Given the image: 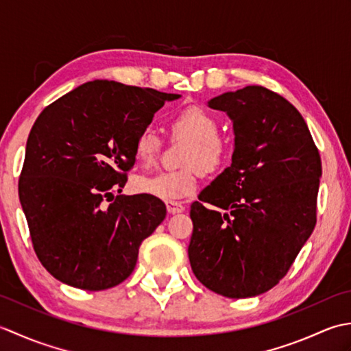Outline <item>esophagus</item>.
<instances>
[{"label":"esophagus","instance_id":"1","mask_svg":"<svg viewBox=\"0 0 351 351\" xmlns=\"http://www.w3.org/2000/svg\"><path fill=\"white\" fill-rule=\"evenodd\" d=\"M166 206H167L169 214H180V213H184L185 210V208L178 202H166Z\"/></svg>","mask_w":351,"mask_h":351}]
</instances>
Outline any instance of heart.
I'll list each match as a JSON object with an SVG mask.
<instances>
[{
  "label": "heart",
  "instance_id": "heart-1",
  "mask_svg": "<svg viewBox=\"0 0 351 351\" xmlns=\"http://www.w3.org/2000/svg\"><path fill=\"white\" fill-rule=\"evenodd\" d=\"M170 128L178 136L191 138L184 158V164L189 167L140 176L134 182V189L140 195L178 202L196 191L199 167L204 171H214L221 166L226 158V146L217 137V119L200 107L181 110L170 119ZM160 147V137L154 131H141L134 141V155L141 166H151L158 156Z\"/></svg>",
  "mask_w": 351,
  "mask_h": 351
}]
</instances>
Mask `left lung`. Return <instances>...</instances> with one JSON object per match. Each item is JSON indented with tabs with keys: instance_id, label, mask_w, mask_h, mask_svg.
<instances>
[{
	"instance_id": "1",
	"label": "left lung",
	"mask_w": 351,
	"mask_h": 351,
	"mask_svg": "<svg viewBox=\"0 0 351 351\" xmlns=\"http://www.w3.org/2000/svg\"><path fill=\"white\" fill-rule=\"evenodd\" d=\"M208 107L229 116L235 145L232 164L191 205L190 265L214 293L255 297L278 285L315 228L322 158L297 108L263 86Z\"/></svg>"
}]
</instances>
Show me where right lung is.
<instances>
[{"mask_svg": "<svg viewBox=\"0 0 351 351\" xmlns=\"http://www.w3.org/2000/svg\"><path fill=\"white\" fill-rule=\"evenodd\" d=\"M178 98L181 95L95 80L36 119L19 200L36 255L57 280L101 291L134 271L140 244L166 217V205L121 193L136 162L134 141L164 102Z\"/></svg>", "mask_w": 351, "mask_h": 351, "instance_id": "1", "label": "right lung"}]
</instances>
